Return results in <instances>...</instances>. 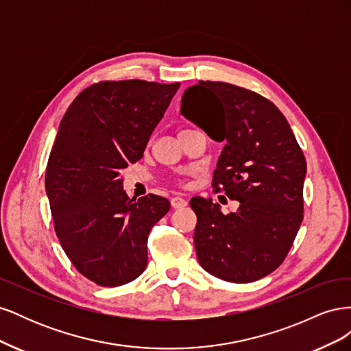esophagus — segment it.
<instances>
[{
  "mask_svg": "<svg viewBox=\"0 0 351 351\" xmlns=\"http://www.w3.org/2000/svg\"><path fill=\"white\" fill-rule=\"evenodd\" d=\"M171 206L174 209H182V208L187 206V200L183 199V197H180V196H176V197L171 199Z\"/></svg>",
  "mask_w": 351,
  "mask_h": 351,
  "instance_id": "1",
  "label": "esophagus"
}]
</instances>
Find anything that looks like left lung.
Returning <instances> with one entry per match:
<instances>
[{
	"label": "left lung",
	"instance_id": "1",
	"mask_svg": "<svg viewBox=\"0 0 351 351\" xmlns=\"http://www.w3.org/2000/svg\"><path fill=\"white\" fill-rule=\"evenodd\" d=\"M180 112L224 142L212 186L240 202L226 215L212 199L190 200L200 267L230 282L267 277L285 259L303 221L306 159L289 121L259 93L224 82L187 88Z\"/></svg>",
	"mask_w": 351,
	"mask_h": 351
}]
</instances>
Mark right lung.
I'll return each instance as SVG.
<instances>
[{
	"instance_id": "right-lung-1",
	"label": "right lung",
	"mask_w": 351,
	"mask_h": 351,
	"mask_svg": "<svg viewBox=\"0 0 351 351\" xmlns=\"http://www.w3.org/2000/svg\"><path fill=\"white\" fill-rule=\"evenodd\" d=\"M180 83L99 82L80 92L60 123L45 189L57 237L82 275L102 287L136 280L147 236L169 210L165 197L130 199L121 169L143 156Z\"/></svg>"
}]
</instances>
